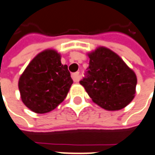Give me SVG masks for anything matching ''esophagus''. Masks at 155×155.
Returning <instances> with one entry per match:
<instances>
[{
    "instance_id": "obj_1",
    "label": "esophagus",
    "mask_w": 155,
    "mask_h": 155,
    "mask_svg": "<svg viewBox=\"0 0 155 155\" xmlns=\"http://www.w3.org/2000/svg\"><path fill=\"white\" fill-rule=\"evenodd\" d=\"M72 76V79L74 82H78L79 80H80V73L79 72H75V73H73L71 74Z\"/></svg>"
}]
</instances>
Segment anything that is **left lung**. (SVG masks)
I'll return each mask as SVG.
<instances>
[{
    "mask_svg": "<svg viewBox=\"0 0 155 155\" xmlns=\"http://www.w3.org/2000/svg\"><path fill=\"white\" fill-rule=\"evenodd\" d=\"M89 67L80 81L92 101L107 110H119L135 95L137 76L114 51L99 47L89 54Z\"/></svg>",
    "mask_w": 155,
    "mask_h": 155,
    "instance_id": "8db88e82",
    "label": "left lung"
}]
</instances>
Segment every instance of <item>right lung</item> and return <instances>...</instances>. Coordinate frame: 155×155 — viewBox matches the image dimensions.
I'll return each instance as SVG.
<instances>
[{
	"instance_id": "obj_1",
	"label": "right lung",
	"mask_w": 155,
	"mask_h": 155,
	"mask_svg": "<svg viewBox=\"0 0 155 155\" xmlns=\"http://www.w3.org/2000/svg\"><path fill=\"white\" fill-rule=\"evenodd\" d=\"M54 50L39 53L19 78L18 88L23 103L37 114L53 110L66 97L73 84L68 66L61 64Z\"/></svg>"
}]
</instances>
